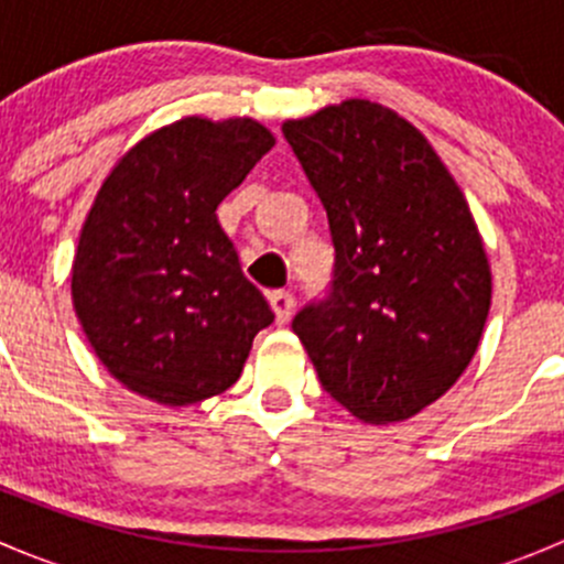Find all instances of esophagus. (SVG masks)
Masks as SVG:
<instances>
[{
  "instance_id": "34e87169",
  "label": "esophagus",
  "mask_w": 564,
  "mask_h": 564,
  "mask_svg": "<svg viewBox=\"0 0 564 564\" xmlns=\"http://www.w3.org/2000/svg\"><path fill=\"white\" fill-rule=\"evenodd\" d=\"M267 300H270V308H272V314H275L278 324H286L289 318H292V311H294L292 294H289V292H272Z\"/></svg>"
}]
</instances>
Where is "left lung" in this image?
Returning a JSON list of instances; mask_svg holds the SVG:
<instances>
[{"label": "left lung", "instance_id": "1", "mask_svg": "<svg viewBox=\"0 0 564 564\" xmlns=\"http://www.w3.org/2000/svg\"><path fill=\"white\" fill-rule=\"evenodd\" d=\"M335 246L329 294L292 329L322 388L366 423L409 420L466 371L491 270L464 193L423 133L344 100L283 122Z\"/></svg>", "mask_w": 564, "mask_h": 564}]
</instances>
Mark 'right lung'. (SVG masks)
Here are the masks:
<instances>
[{
  "label": "right lung",
  "instance_id": "1",
  "mask_svg": "<svg viewBox=\"0 0 564 564\" xmlns=\"http://www.w3.org/2000/svg\"><path fill=\"white\" fill-rule=\"evenodd\" d=\"M275 139L256 119L185 117L155 130L106 176L73 259V308L124 388L187 406L240 379L272 324L242 275L218 204Z\"/></svg>",
  "mask_w": 564,
  "mask_h": 564
}]
</instances>
